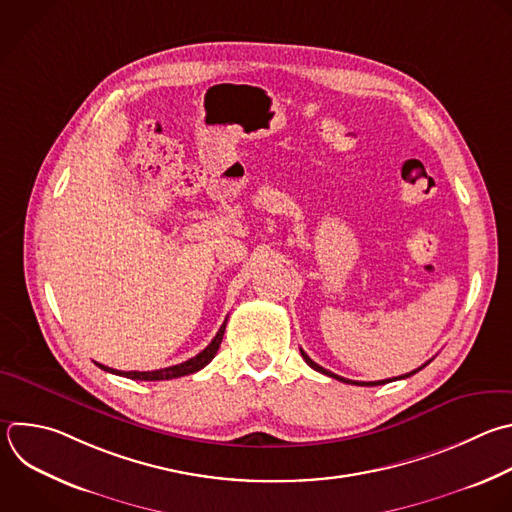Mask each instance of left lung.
Here are the masks:
<instances>
[{
    "label": "left lung",
    "mask_w": 512,
    "mask_h": 512,
    "mask_svg": "<svg viewBox=\"0 0 512 512\" xmlns=\"http://www.w3.org/2000/svg\"><path fill=\"white\" fill-rule=\"evenodd\" d=\"M301 352V356H303V360L307 362V366L309 368H313L315 372H319V374H325V376H329V378H333V380H339V382H346V384H354V386H382V384H388V382H394V380H404V378H410V376H414L416 372H420L422 368H418V370H414V372H410V374H404V376H400V378H390V380H380V382H354V380H346V378H342V376H337V374H333V372H329V370H325V368H321V366H317L303 350H299Z\"/></svg>",
    "instance_id": "1"
}]
</instances>
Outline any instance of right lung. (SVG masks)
Instances as JSON below:
<instances>
[{
	"label": "right lung",
	"mask_w": 512,
	"mask_h": 512,
	"mask_svg": "<svg viewBox=\"0 0 512 512\" xmlns=\"http://www.w3.org/2000/svg\"><path fill=\"white\" fill-rule=\"evenodd\" d=\"M225 327H227V319L223 321V325L219 327L217 335L213 337V342L201 352L197 354L195 358L183 362V364H177V366H170V368H162V370H152V372H120V370H112L108 366H102L98 364V368H102L104 372H110V374H116V376H122V378H130V380H144V382H158V380H173V378H181V376H189V374H195L199 370H203L219 352V346L223 342V335H225Z\"/></svg>",
	"instance_id": "add662e5"
}]
</instances>
